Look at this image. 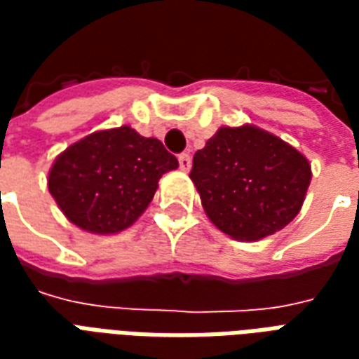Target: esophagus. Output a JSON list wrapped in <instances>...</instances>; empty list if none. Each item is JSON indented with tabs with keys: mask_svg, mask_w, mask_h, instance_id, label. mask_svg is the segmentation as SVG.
Instances as JSON below:
<instances>
[{
	"mask_svg": "<svg viewBox=\"0 0 359 359\" xmlns=\"http://www.w3.org/2000/svg\"><path fill=\"white\" fill-rule=\"evenodd\" d=\"M179 165H180V169H182L184 172L190 171V167H192V157H190V154H180Z\"/></svg>",
	"mask_w": 359,
	"mask_h": 359,
	"instance_id": "obj_1",
	"label": "esophagus"
}]
</instances>
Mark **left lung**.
I'll use <instances>...</instances> for the list:
<instances>
[{
	"label": "left lung",
	"mask_w": 359,
	"mask_h": 359,
	"mask_svg": "<svg viewBox=\"0 0 359 359\" xmlns=\"http://www.w3.org/2000/svg\"><path fill=\"white\" fill-rule=\"evenodd\" d=\"M190 179L211 223L234 241H259L300 211L311 167L275 134L254 125L221 126L198 149Z\"/></svg>",
	"instance_id": "obj_1"
}]
</instances>
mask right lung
<instances>
[{"label":"right lung","instance_id":"obj_1","mask_svg":"<svg viewBox=\"0 0 359 359\" xmlns=\"http://www.w3.org/2000/svg\"><path fill=\"white\" fill-rule=\"evenodd\" d=\"M179 167L157 138L130 126L97 130L59 154L48 188L74 225L94 234L133 225L156 194L161 175Z\"/></svg>","mask_w":359,"mask_h":359}]
</instances>
